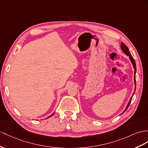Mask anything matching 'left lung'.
<instances>
[{
    "instance_id": "obj_1",
    "label": "left lung",
    "mask_w": 148,
    "mask_h": 148,
    "mask_svg": "<svg viewBox=\"0 0 148 148\" xmlns=\"http://www.w3.org/2000/svg\"><path fill=\"white\" fill-rule=\"evenodd\" d=\"M121 49H122V51H123V52L124 53V54H126L127 56L130 57V59L131 60V62H132V66H133V67H134V83H135V86H136V76H135V74H136V65L135 60H134V59H133V58H132V56H131V53H130V50H129L128 47L126 46V45H125L124 43L122 42V43H121ZM135 89H136V86H135ZM134 93L132 94V97H131V99H130V101H129V103H128V104H127V106H126V109H125V110L123 112H124L125 111H126V109L128 108L129 106H130V103H131V100H132V96H133V95H134ZM122 114H123V113H122Z\"/></svg>"
}]
</instances>
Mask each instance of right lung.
Here are the masks:
<instances>
[{"instance_id":"obj_1","label":"right lung","mask_w":148,"mask_h":148,"mask_svg":"<svg viewBox=\"0 0 148 148\" xmlns=\"http://www.w3.org/2000/svg\"><path fill=\"white\" fill-rule=\"evenodd\" d=\"M52 115H53V114H51V116H49V117H51V116H52ZM48 117H47V118H48Z\"/></svg>"}]
</instances>
